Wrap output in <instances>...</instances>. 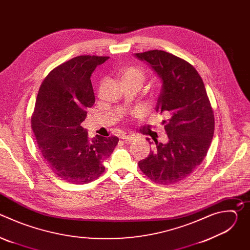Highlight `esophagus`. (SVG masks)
I'll return each mask as SVG.
<instances>
[{
    "mask_svg": "<svg viewBox=\"0 0 250 250\" xmlns=\"http://www.w3.org/2000/svg\"><path fill=\"white\" fill-rule=\"evenodd\" d=\"M122 138L125 140V141H127V142H131L134 140V136L132 135H128V134H122Z\"/></svg>",
    "mask_w": 250,
    "mask_h": 250,
    "instance_id": "obj_1",
    "label": "esophagus"
}]
</instances>
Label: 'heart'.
Segmentation results:
<instances>
[{
    "mask_svg": "<svg viewBox=\"0 0 250 250\" xmlns=\"http://www.w3.org/2000/svg\"><path fill=\"white\" fill-rule=\"evenodd\" d=\"M121 77L123 83L125 82H136L142 84L146 80V74L142 68L137 66H126L121 70ZM139 113V112H137Z\"/></svg>",
    "mask_w": 250,
    "mask_h": 250,
    "instance_id": "b5f03b06",
    "label": "heart"
}]
</instances>
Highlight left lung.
Returning a JSON list of instances; mask_svg holds the SVG:
<instances>
[{
	"instance_id": "1",
	"label": "left lung",
	"mask_w": 250,
	"mask_h": 250,
	"mask_svg": "<svg viewBox=\"0 0 250 250\" xmlns=\"http://www.w3.org/2000/svg\"><path fill=\"white\" fill-rule=\"evenodd\" d=\"M135 56L146 61L161 79L156 111L168 117L162 122L168 142L155 141L156 146L138 166L155 183H178L202 163L213 136L215 118L204 82L189 62L171 53L156 49Z\"/></svg>"
}]
</instances>
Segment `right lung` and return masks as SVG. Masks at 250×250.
Listing matches in <instances>:
<instances>
[{"label":"right lung","instance_id":"add662e5","mask_svg":"<svg viewBox=\"0 0 250 250\" xmlns=\"http://www.w3.org/2000/svg\"><path fill=\"white\" fill-rule=\"evenodd\" d=\"M108 56L80 55L55 67L41 85L31 127L50 169L72 184L94 181L104 171L117 136L90 139L81 126L95 103L91 76Z\"/></svg>","mask_w":250,"mask_h":250}]
</instances>
